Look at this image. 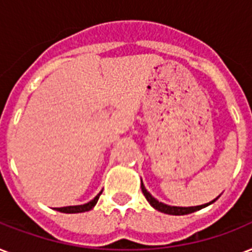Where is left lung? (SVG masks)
Here are the masks:
<instances>
[{"mask_svg": "<svg viewBox=\"0 0 252 252\" xmlns=\"http://www.w3.org/2000/svg\"><path fill=\"white\" fill-rule=\"evenodd\" d=\"M141 189L144 196L146 197V200L149 201V204L154 209H157V211L162 212V213H166V215H172V216H183V215H189V213H193L196 211H200V209H203V208L208 207V205H211L212 203H215L216 200H212L211 203L203 204V205H197V207H171V205H167V204H163L161 201H158L157 199H154L153 196L150 195L149 192L146 191L145 186L142 184L141 182Z\"/></svg>", "mask_w": 252, "mask_h": 252, "instance_id": "8db88e82", "label": "left lung"}]
</instances>
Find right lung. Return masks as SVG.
Listing matches in <instances>:
<instances>
[{
  "mask_svg": "<svg viewBox=\"0 0 252 252\" xmlns=\"http://www.w3.org/2000/svg\"><path fill=\"white\" fill-rule=\"evenodd\" d=\"M102 195V191L99 192L98 195L95 196L94 199L89 201V203L84 204V205H72V207H63V208H56V211L63 212V213H82V212H87L93 209L95 207V204L98 203L99 196Z\"/></svg>",
  "mask_w": 252,
  "mask_h": 252,
  "instance_id": "add662e5",
  "label": "right lung"
}]
</instances>
